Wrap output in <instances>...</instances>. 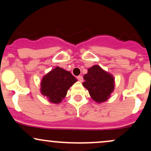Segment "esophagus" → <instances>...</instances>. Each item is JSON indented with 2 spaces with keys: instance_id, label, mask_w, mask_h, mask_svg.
<instances>
[{
  "instance_id": "1",
  "label": "esophagus",
  "mask_w": 151,
  "mask_h": 151,
  "mask_svg": "<svg viewBox=\"0 0 151 151\" xmlns=\"http://www.w3.org/2000/svg\"><path fill=\"white\" fill-rule=\"evenodd\" d=\"M77 78L78 80H79V81H81H81H83V77H82V76L79 75V76H78Z\"/></svg>"
}]
</instances>
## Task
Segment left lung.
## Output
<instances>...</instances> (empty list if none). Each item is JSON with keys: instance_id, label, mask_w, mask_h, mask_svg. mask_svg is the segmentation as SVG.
I'll use <instances>...</instances> for the list:
<instances>
[{"instance_id": "left-lung-1", "label": "left lung", "mask_w": 151, "mask_h": 151, "mask_svg": "<svg viewBox=\"0 0 151 151\" xmlns=\"http://www.w3.org/2000/svg\"><path fill=\"white\" fill-rule=\"evenodd\" d=\"M84 79L83 86L89 91L93 101L98 103L106 101L114 91V77L98 65L89 68Z\"/></svg>"}]
</instances>
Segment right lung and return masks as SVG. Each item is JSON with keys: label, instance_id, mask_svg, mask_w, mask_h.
<instances>
[{"label": "right lung", "instance_id": "right-lung-1", "mask_svg": "<svg viewBox=\"0 0 151 151\" xmlns=\"http://www.w3.org/2000/svg\"><path fill=\"white\" fill-rule=\"evenodd\" d=\"M77 80L68 71L57 67L41 81V93L50 102L58 104L65 97L70 86Z\"/></svg>", "mask_w": 151, "mask_h": 151}]
</instances>
